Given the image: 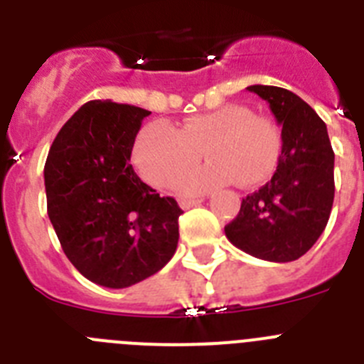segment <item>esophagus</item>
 <instances>
[{
    "mask_svg": "<svg viewBox=\"0 0 364 364\" xmlns=\"http://www.w3.org/2000/svg\"><path fill=\"white\" fill-rule=\"evenodd\" d=\"M202 202H204V198H182L178 204H180V208H182V210H189V208L202 204Z\"/></svg>",
    "mask_w": 364,
    "mask_h": 364,
    "instance_id": "1",
    "label": "esophagus"
}]
</instances>
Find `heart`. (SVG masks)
I'll list each match as a JSON object with an SVG mask.
<instances>
[{
	"label": "heart",
	"mask_w": 364,
	"mask_h": 364,
	"mask_svg": "<svg viewBox=\"0 0 364 364\" xmlns=\"http://www.w3.org/2000/svg\"><path fill=\"white\" fill-rule=\"evenodd\" d=\"M281 149L273 122L255 117L246 105L230 104L188 118L175 131L147 125L134 144L133 164L147 184L167 189L204 153L210 164L186 175L178 186L184 195H200L230 182L244 188L262 184L275 171Z\"/></svg>",
	"instance_id": "b5f03b06"
}]
</instances>
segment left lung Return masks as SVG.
<instances>
[{"label": "left lung", "instance_id": "8db88e82", "mask_svg": "<svg viewBox=\"0 0 364 364\" xmlns=\"http://www.w3.org/2000/svg\"><path fill=\"white\" fill-rule=\"evenodd\" d=\"M282 125V151L268 184L242 198L224 228L242 252L272 262L297 260L317 242L333 204V151L326 124L288 89L250 85Z\"/></svg>", "mask_w": 364, "mask_h": 364}]
</instances>
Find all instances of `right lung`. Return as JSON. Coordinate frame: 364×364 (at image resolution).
I'll return each mask as SVG.
<instances>
[{
  "instance_id": "1",
  "label": "right lung",
  "mask_w": 364,
  "mask_h": 364,
  "mask_svg": "<svg viewBox=\"0 0 364 364\" xmlns=\"http://www.w3.org/2000/svg\"><path fill=\"white\" fill-rule=\"evenodd\" d=\"M151 112L92 100L67 120L45 162L47 213L73 266L91 282L127 288L171 260L180 210L131 166L140 125Z\"/></svg>"
}]
</instances>
